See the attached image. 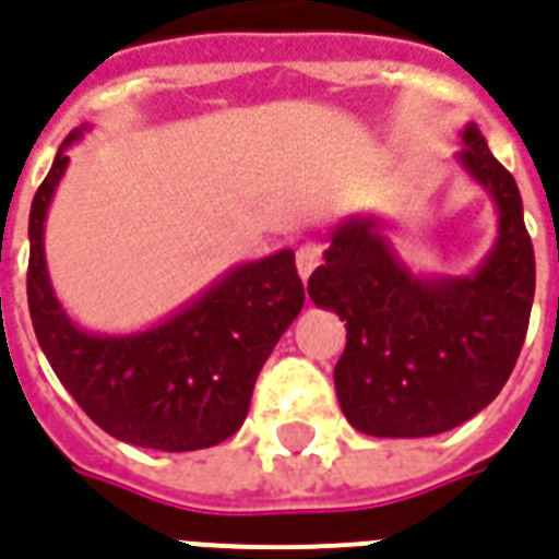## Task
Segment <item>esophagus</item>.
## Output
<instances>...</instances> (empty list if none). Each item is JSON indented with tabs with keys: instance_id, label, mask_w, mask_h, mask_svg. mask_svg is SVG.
Segmentation results:
<instances>
[{
	"instance_id": "obj_1",
	"label": "esophagus",
	"mask_w": 559,
	"mask_h": 559,
	"mask_svg": "<svg viewBox=\"0 0 559 559\" xmlns=\"http://www.w3.org/2000/svg\"><path fill=\"white\" fill-rule=\"evenodd\" d=\"M320 257H323V251L314 241H306V245L296 248V272H299V278L308 281V275L320 266Z\"/></svg>"
}]
</instances>
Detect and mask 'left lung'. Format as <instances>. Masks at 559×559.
I'll use <instances>...</instances> for the list:
<instances>
[{"label": "left lung", "mask_w": 559, "mask_h": 559, "mask_svg": "<svg viewBox=\"0 0 559 559\" xmlns=\"http://www.w3.org/2000/svg\"><path fill=\"white\" fill-rule=\"evenodd\" d=\"M456 163L487 190L497 241L469 275H415L388 224L354 214L330 229L308 296L345 320L335 393L347 424L381 439H424L466 424L497 400L524 347L536 293V257L524 202L475 123Z\"/></svg>", "instance_id": "1"}]
</instances>
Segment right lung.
Returning a JSON list of instances; mask_svg holds the SVG:
<instances>
[{"label":"right lung","mask_w":559,"mask_h":559,"mask_svg":"<svg viewBox=\"0 0 559 559\" xmlns=\"http://www.w3.org/2000/svg\"><path fill=\"white\" fill-rule=\"evenodd\" d=\"M84 130L62 142L29 212L26 296L35 338L62 388L108 436L154 451L221 444L245 424L257 374L306 302L293 251L233 266L142 333L81 330L50 287L45 221L69 166L66 147Z\"/></svg>","instance_id":"obj_1"}]
</instances>
